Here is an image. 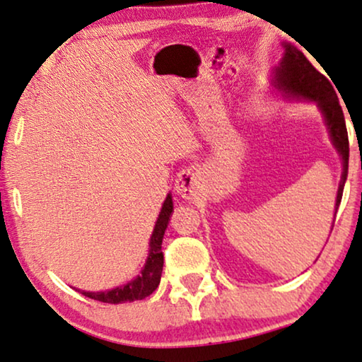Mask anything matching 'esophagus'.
I'll return each mask as SVG.
<instances>
[{"label": "esophagus", "instance_id": "obj_1", "mask_svg": "<svg viewBox=\"0 0 362 362\" xmlns=\"http://www.w3.org/2000/svg\"><path fill=\"white\" fill-rule=\"evenodd\" d=\"M175 189L177 194L184 199H192L199 194L200 189V175L195 168H184L178 173L175 180Z\"/></svg>", "mask_w": 362, "mask_h": 362}]
</instances>
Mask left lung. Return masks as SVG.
Returning a JSON list of instances; mask_svg holds the SVG:
<instances>
[{
	"mask_svg": "<svg viewBox=\"0 0 362 362\" xmlns=\"http://www.w3.org/2000/svg\"><path fill=\"white\" fill-rule=\"evenodd\" d=\"M274 84L293 98L315 100L325 114L327 129H329L332 144L343 157V175H341L338 197H336V211L343 199L344 182L348 177L349 141L346 131V120L341 109L338 95L326 76H322L306 56L295 46L285 45V56L274 71Z\"/></svg>",
	"mask_w": 362,
	"mask_h": 362,
	"instance_id": "8db88e82",
	"label": "left lung"
}]
</instances>
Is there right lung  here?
Segmentation results:
<instances>
[{
  "instance_id": "add662e5",
  "label": "right lung",
  "mask_w": 362,
  "mask_h": 362,
  "mask_svg": "<svg viewBox=\"0 0 362 362\" xmlns=\"http://www.w3.org/2000/svg\"><path fill=\"white\" fill-rule=\"evenodd\" d=\"M173 210L172 197L167 195L163 206L160 210V215L156 221V228L151 237V250H148V258L144 267L142 273L139 274L136 279L129 281L127 285L114 288L109 291H99V293H90V291H81L84 296L90 298V300L110 303V305H120V303H131L137 300H144L148 295H152L157 290L158 283H160L162 276V268H163V255H162V238L165 233V228L170 220V214ZM79 291V290H77Z\"/></svg>"
}]
</instances>
